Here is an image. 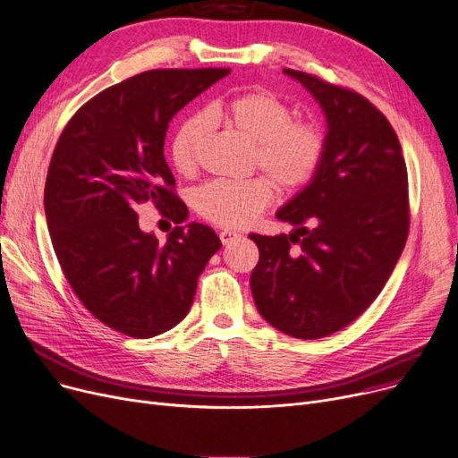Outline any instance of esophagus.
Listing matches in <instances>:
<instances>
[{
	"label": "esophagus",
	"mask_w": 458,
	"mask_h": 458,
	"mask_svg": "<svg viewBox=\"0 0 458 458\" xmlns=\"http://www.w3.org/2000/svg\"><path fill=\"white\" fill-rule=\"evenodd\" d=\"M238 238V233H234V231H231V229H222L220 231V240H222V244L225 246V244H231L233 240H236Z\"/></svg>",
	"instance_id": "1"
}]
</instances>
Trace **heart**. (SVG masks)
Masks as SVG:
<instances>
[{
    "label": "heart",
    "mask_w": 458,
    "mask_h": 458,
    "mask_svg": "<svg viewBox=\"0 0 458 458\" xmlns=\"http://www.w3.org/2000/svg\"><path fill=\"white\" fill-rule=\"evenodd\" d=\"M208 123L224 125L253 142V165L283 191H298L318 172L326 153V134L314 122H295L292 106L267 90H250L214 101L205 116L184 120L172 139L170 160L182 175L198 166V146ZM274 182L266 177L210 181L194 196L201 218L222 227H244L272 203Z\"/></svg>",
    "instance_id": "obj_1"
}]
</instances>
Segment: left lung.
<instances>
[{
    "label": "left lung",
    "mask_w": 458,
    "mask_h": 458,
    "mask_svg": "<svg viewBox=\"0 0 458 458\" xmlns=\"http://www.w3.org/2000/svg\"><path fill=\"white\" fill-rule=\"evenodd\" d=\"M283 72L324 111L326 153L276 214L292 233L250 234L260 255L250 283L267 324L314 340L352 324L381 293L409 234V179L395 131L366 98Z\"/></svg>",
    "instance_id": "8db88e82"
}]
</instances>
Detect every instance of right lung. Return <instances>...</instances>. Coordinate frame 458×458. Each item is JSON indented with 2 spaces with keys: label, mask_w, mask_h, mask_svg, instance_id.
Segmentation results:
<instances>
[{
  "label": "right lung",
  "mask_w": 458,
  "mask_h": 458,
  "mask_svg": "<svg viewBox=\"0 0 458 458\" xmlns=\"http://www.w3.org/2000/svg\"><path fill=\"white\" fill-rule=\"evenodd\" d=\"M231 70H149L87 101L51 157L44 210L53 250L79 301L132 338L175 327L222 242L188 224L165 158L172 118ZM153 200L180 225L160 245L133 210Z\"/></svg>",
  "instance_id": "obj_1"
}]
</instances>
